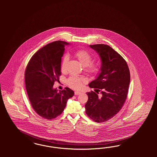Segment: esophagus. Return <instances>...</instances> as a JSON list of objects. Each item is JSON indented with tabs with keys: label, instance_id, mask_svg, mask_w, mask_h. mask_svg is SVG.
I'll return each mask as SVG.
<instances>
[{
	"label": "esophagus",
	"instance_id": "obj_1",
	"mask_svg": "<svg viewBox=\"0 0 157 157\" xmlns=\"http://www.w3.org/2000/svg\"><path fill=\"white\" fill-rule=\"evenodd\" d=\"M74 94H75V95H79V94H81V92H80V91H75Z\"/></svg>",
	"mask_w": 157,
	"mask_h": 157
}]
</instances>
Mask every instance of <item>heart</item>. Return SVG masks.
I'll return each instance as SVG.
<instances>
[{
	"label": "heart",
	"mask_w": 157,
	"mask_h": 157,
	"mask_svg": "<svg viewBox=\"0 0 157 157\" xmlns=\"http://www.w3.org/2000/svg\"><path fill=\"white\" fill-rule=\"evenodd\" d=\"M75 57L79 60L83 66L85 67V71L91 76H95L100 73L101 70V66L99 63H93V56L90 53L85 49H79L74 53ZM68 60L67 56L63 57L61 68L64 70L66 63ZM85 82L84 79L76 76H70L67 80V84L71 88L75 90L81 89L83 83Z\"/></svg>",
	"instance_id": "obj_1"
}]
</instances>
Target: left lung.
I'll list each match as a JSON object with an SVG mask.
<instances>
[{
  "mask_svg": "<svg viewBox=\"0 0 157 157\" xmlns=\"http://www.w3.org/2000/svg\"><path fill=\"white\" fill-rule=\"evenodd\" d=\"M90 47L98 53L102 64L99 75L89 85L98 91L86 93V113L95 122L103 123L114 117L123 107L128 94L130 72L123 57L109 45L95 44Z\"/></svg>",
  "mask_w": 157,
  "mask_h": 157,
  "instance_id": "8db88e82",
  "label": "left lung"
}]
</instances>
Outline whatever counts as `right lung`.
I'll return each instance as SVG.
<instances>
[{
    "instance_id": "1",
    "label": "right lung",
    "mask_w": 157,
    "mask_h": 157,
    "mask_svg": "<svg viewBox=\"0 0 157 157\" xmlns=\"http://www.w3.org/2000/svg\"><path fill=\"white\" fill-rule=\"evenodd\" d=\"M56 41L40 49L30 59L25 73V86L29 100L37 114L48 120L62 114L67 100L74 92L68 87L58 92L53 89L61 75L62 57L65 45Z\"/></svg>"
}]
</instances>
